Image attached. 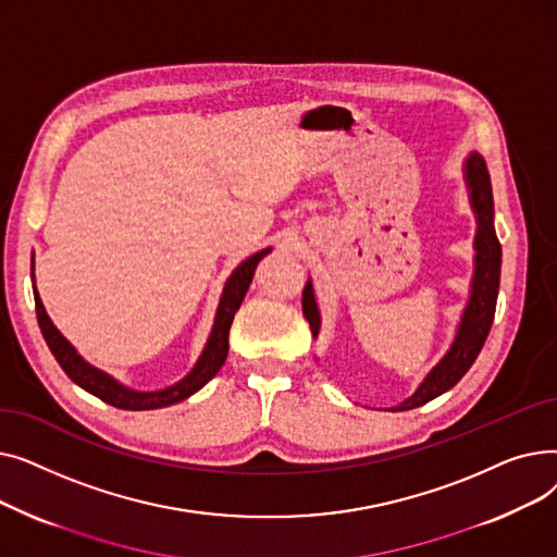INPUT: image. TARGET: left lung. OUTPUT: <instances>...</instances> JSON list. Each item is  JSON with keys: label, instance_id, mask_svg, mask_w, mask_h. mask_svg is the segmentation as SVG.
Listing matches in <instances>:
<instances>
[{"label": "left lung", "instance_id": "8db88e82", "mask_svg": "<svg viewBox=\"0 0 557 557\" xmlns=\"http://www.w3.org/2000/svg\"><path fill=\"white\" fill-rule=\"evenodd\" d=\"M462 175L467 191H470V205L476 219V237H474V275L470 284V300H467L456 336L429 374L422 379L420 386L411 397L393 406L391 411H411L435 397H441L449 388H454L465 372L476 361L481 347L490 334L496 296H499L502 280V244L494 232V200H492V183L481 153L472 151L462 164ZM302 313L309 320L313 338L320 334V309L313 294L311 277L302 290Z\"/></svg>", "mask_w": 557, "mask_h": 557}]
</instances>
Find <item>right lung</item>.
I'll list each match as a JSON object with an SVG mask.
<instances>
[{
	"label": "right lung",
	"instance_id": "add662e5",
	"mask_svg": "<svg viewBox=\"0 0 557 557\" xmlns=\"http://www.w3.org/2000/svg\"><path fill=\"white\" fill-rule=\"evenodd\" d=\"M273 248H263L255 255H250L248 259H244L237 269L232 271V275L225 280L223 294L216 307V315H214V325L212 332L208 336V343H205L202 352L198 357V361L194 363V368L181 379L166 388L160 391H135L124 386L122 382L99 368H95L92 363H87L78 352L76 347L58 332V327L51 323V318L40 300L38 288L34 286V298H36V313H38V325L42 330V336L51 349V355L55 357V361L61 363V368L65 370V374L72 379L76 386H81L83 391H87L90 395L103 399L110 406L124 408V411H153V408H164L171 404H178L187 397H191L194 393H198L210 379L221 370V366L225 363L227 357V336H230V325L234 320V313L239 311L248 286L252 282L257 263L267 257ZM32 280L36 282L34 275V257H32Z\"/></svg>",
	"mask_w": 557,
	"mask_h": 557
}]
</instances>
